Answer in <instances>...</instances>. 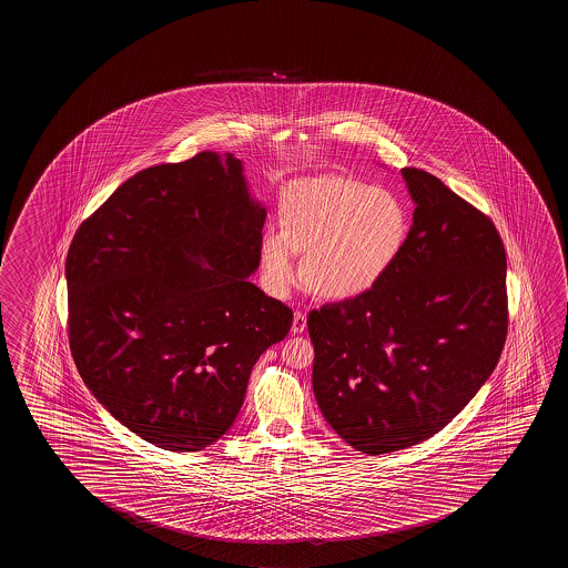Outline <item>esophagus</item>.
Instances as JSON below:
<instances>
[{"label": "esophagus", "mask_w": 568, "mask_h": 568, "mask_svg": "<svg viewBox=\"0 0 568 568\" xmlns=\"http://www.w3.org/2000/svg\"><path fill=\"white\" fill-rule=\"evenodd\" d=\"M305 328H307V316H305V313H301V311H295L291 333H293V335H301Z\"/></svg>", "instance_id": "1"}]
</instances>
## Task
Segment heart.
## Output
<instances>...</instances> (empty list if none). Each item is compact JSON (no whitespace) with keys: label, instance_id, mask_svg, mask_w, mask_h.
I'll return each instance as SVG.
<instances>
[{"label":"heart","instance_id":"1","mask_svg":"<svg viewBox=\"0 0 568 568\" xmlns=\"http://www.w3.org/2000/svg\"><path fill=\"white\" fill-rule=\"evenodd\" d=\"M281 224L261 235V281L275 297L297 275L318 295L351 298L374 287L400 255L408 214L390 190L344 176L305 178L281 194Z\"/></svg>","mask_w":568,"mask_h":568}]
</instances>
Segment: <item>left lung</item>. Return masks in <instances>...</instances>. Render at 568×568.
Here are the masks:
<instances>
[{"label": "left lung", "mask_w": 568, "mask_h": 568, "mask_svg": "<svg viewBox=\"0 0 568 568\" xmlns=\"http://www.w3.org/2000/svg\"><path fill=\"white\" fill-rule=\"evenodd\" d=\"M402 178L416 210L400 255L366 293L307 318L316 404L368 456L447 426L507 336V257L491 220L424 170Z\"/></svg>", "instance_id": "1"}]
</instances>
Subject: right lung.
I'll return each instance as SVG.
<instances>
[{
	"label": "right lung",
	"instance_id": "obj_1",
	"mask_svg": "<svg viewBox=\"0 0 568 568\" xmlns=\"http://www.w3.org/2000/svg\"><path fill=\"white\" fill-rule=\"evenodd\" d=\"M267 210L242 160L200 152L129 178L67 253L69 344L87 388L132 434L170 452L217 442L253 364L293 311L250 277Z\"/></svg>",
	"mask_w": 568,
	"mask_h": 568
}]
</instances>
